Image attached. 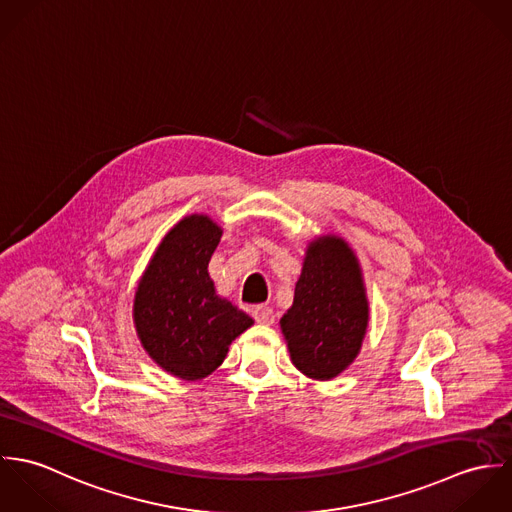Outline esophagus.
Wrapping results in <instances>:
<instances>
[{"mask_svg": "<svg viewBox=\"0 0 512 512\" xmlns=\"http://www.w3.org/2000/svg\"><path fill=\"white\" fill-rule=\"evenodd\" d=\"M254 319L262 325H272L276 321V315H274V309L270 305H256L254 311H252Z\"/></svg>", "mask_w": 512, "mask_h": 512, "instance_id": "obj_1", "label": "esophagus"}]
</instances>
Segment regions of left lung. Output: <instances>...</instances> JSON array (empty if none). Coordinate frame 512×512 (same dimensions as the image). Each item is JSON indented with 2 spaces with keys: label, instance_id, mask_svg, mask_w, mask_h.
Segmentation results:
<instances>
[{
  "label": "left lung",
  "instance_id": "obj_1",
  "mask_svg": "<svg viewBox=\"0 0 512 512\" xmlns=\"http://www.w3.org/2000/svg\"><path fill=\"white\" fill-rule=\"evenodd\" d=\"M290 357L305 376L329 380L361 351L368 323L359 262L345 240L309 244L293 305L282 317Z\"/></svg>",
  "mask_w": 512,
  "mask_h": 512
}]
</instances>
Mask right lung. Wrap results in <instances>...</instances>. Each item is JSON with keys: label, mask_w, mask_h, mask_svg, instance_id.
I'll return each instance as SVG.
<instances>
[{"label": "right lung", "mask_w": 512, "mask_h": 512, "mask_svg": "<svg viewBox=\"0 0 512 512\" xmlns=\"http://www.w3.org/2000/svg\"><path fill=\"white\" fill-rule=\"evenodd\" d=\"M219 226L203 215L177 222L157 246L136 292L134 321L149 357L167 372L199 380L224 361L254 321L222 299L209 278Z\"/></svg>", "instance_id": "right-lung-1"}]
</instances>
